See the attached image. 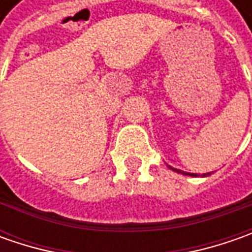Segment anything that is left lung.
<instances>
[{
    "instance_id": "1",
    "label": "left lung",
    "mask_w": 252,
    "mask_h": 252,
    "mask_svg": "<svg viewBox=\"0 0 252 252\" xmlns=\"http://www.w3.org/2000/svg\"><path fill=\"white\" fill-rule=\"evenodd\" d=\"M169 168L172 169V171H175V172H178V174H184V175H189V177H199L198 174H190V172H185V171L172 168V167H169ZM209 175H210V172H208V174H203V175H200V177H209Z\"/></svg>"
}]
</instances>
